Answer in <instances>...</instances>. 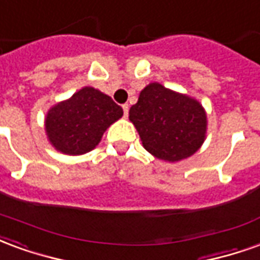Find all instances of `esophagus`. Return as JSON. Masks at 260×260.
Wrapping results in <instances>:
<instances>
[{
  "mask_svg": "<svg viewBox=\"0 0 260 260\" xmlns=\"http://www.w3.org/2000/svg\"><path fill=\"white\" fill-rule=\"evenodd\" d=\"M122 110H124L125 117H128V113H129V106H128V104H124V106H122Z\"/></svg>",
  "mask_w": 260,
  "mask_h": 260,
  "instance_id": "34e87169",
  "label": "esophagus"
}]
</instances>
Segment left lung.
Returning a JSON list of instances; mask_svg holds the SVG:
<instances>
[{"instance_id":"obj_1","label":"left lung","mask_w":260,"mask_h":260,"mask_svg":"<svg viewBox=\"0 0 260 260\" xmlns=\"http://www.w3.org/2000/svg\"><path fill=\"white\" fill-rule=\"evenodd\" d=\"M129 119L143 147L164 161L189 157L206 138L207 117L201 103L157 82L141 91L131 107Z\"/></svg>"}]
</instances>
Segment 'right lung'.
<instances>
[{
	"instance_id": "obj_1",
	"label": "right lung",
	"mask_w": 260,
	"mask_h": 260,
	"mask_svg": "<svg viewBox=\"0 0 260 260\" xmlns=\"http://www.w3.org/2000/svg\"><path fill=\"white\" fill-rule=\"evenodd\" d=\"M122 114L111 97L86 86L48 110L46 134L58 152L79 156L93 150L106 129Z\"/></svg>"
}]
</instances>
